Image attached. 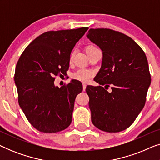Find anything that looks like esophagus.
I'll return each instance as SVG.
<instances>
[{"label": "esophagus", "mask_w": 160, "mask_h": 160, "mask_svg": "<svg viewBox=\"0 0 160 160\" xmlns=\"http://www.w3.org/2000/svg\"><path fill=\"white\" fill-rule=\"evenodd\" d=\"M86 87H87V84H84V83H83V91H85V89H86Z\"/></svg>", "instance_id": "esophagus-1"}]
</instances>
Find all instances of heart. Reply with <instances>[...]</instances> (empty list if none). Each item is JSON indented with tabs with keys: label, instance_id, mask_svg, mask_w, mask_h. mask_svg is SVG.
Instances as JSON below:
<instances>
[{
	"label": "heart",
	"instance_id": "1",
	"mask_svg": "<svg viewBox=\"0 0 160 160\" xmlns=\"http://www.w3.org/2000/svg\"><path fill=\"white\" fill-rule=\"evenodd\" d=\"M95 49H96V47H95V46L89 45L86 47L85 51H86V53H87V52H90L91 50H93ZM73 52H71V55H70V61H71V62L72 59H73ZM92 76H93V73L91 71L82 68V69L78 70L77 71L72 74V78H74V79H76V80L80 81V82H87L89 79H90L91 77Z\"/></svg>",
	"mask_w": 160,
	"mask_h": 160
}]
</instances>
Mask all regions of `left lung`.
<instances>
[{
  "mask_svg": "<svg viewBox=\"0 0 160 160\" xmlns=\"http://www.w3.org/2000/svg\"><path fill=\"white\" fill-rule=\"evenodd\" d=\"M87 36L102 51L101 68L94 79L100 86L86 88L92 122L104 132H121L145 106L151 84L147 58L134 40L120 32L91 28Z\"/></svg>",
  "mask_w": 160,
  "mask_h": 160,
  "instance_id": "1",
  "label": "left lung"
}]
</instances>
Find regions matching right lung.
Masks as SVG:
<instances>
[{
  "label": "right lung",
  "instance_id": "add662e5",
  "mask_svg": "<svg viewBox=\"0 0 160 160\" xmlns=\"http://www.w3.org/2000/svg\"><path fill=\"white\" fill-rule=\"evenodd\" d=\"M88 28L47 31L24 50L17 63L14 81L18 102L32 126L46 133L60 132L71 123L74 102L82 84L71 80L55 87L57 76L68 70L74 46Z\"/></svg>",
  "mask_w": 160,
  "mask_h": 160
}]
</instances>
